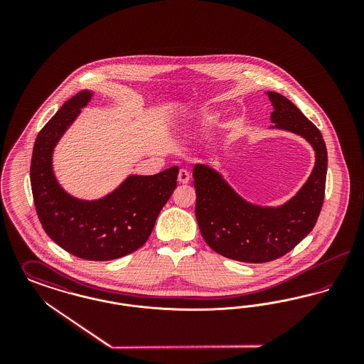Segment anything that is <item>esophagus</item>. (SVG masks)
I'll return each mask as SVG.
<instances>
[{
	"label": "esophagus",
	"instance_id": "esophagus-1",
	"mask_svg": "<svg viewBox=\"0 0 364 364\" xmlns=\"http://www.w3.org/2000/svg\"><path fill=\"white\" fill-rule=\"evenodd\" d=\"M190 172H188V171L180 169V172H178V181H180L181 184H187V183L190 181Z\"/></svg>",
	"mask_w": 364,
	"mask_h": 364
}]
</instances>
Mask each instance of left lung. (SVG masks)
Masks as SVG:
<instances>
[{"instance_id": "left-lung-1", "label": "left lung", "mask_w": 364, "mask_h": 364, "mask_svg": "<svg viewBox=\"0 0 364 364\" xmlns=\"http://www.w3.org/2000/svg\"><path fill=\"white\" fill-rule=\"evenodd\" d=\"M273 105L270 128L306 139L315 151L309 180L278 208L247 202L225 178L205 164L193 166L195 215L200 233L220 255L247 263L278 259L301 242L316 224L325 199L328 151L321 131L284 95L267 91Z\"/></svg>"}]
</instances>
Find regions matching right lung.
Here are the masks:
<instances>
[{
  "label": "right lung",
  "instance_id": "right-lung-1",
  "mask_svg": "<svg viewBox=\"0 0 364 364\" xmlns=\"http://www.w3.org/2000/svg\"><path fill=\"white\" fill-rule=\"evenodd\" d=\"M91 98L88 90L77 92L38 134L31 190L39 221L53 242L82 259H117L147 242L159 211L177 187L178 166L154 176H128L97 200L77 199L63 190L53 172V151Z\"/></svg>",
  "mask_w": 364,
  "mask_h": 364
}]
</instances>
